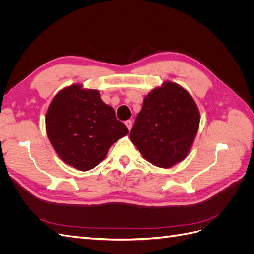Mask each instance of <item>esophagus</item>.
<instances>
[{
    "label": "esophagus",
    "instance_id": "esophagus-1",
    "mask_svg": "<svg viewBox=\"0 0 254 254\" xmlns=\"http://www.w3.org/2000/svg\"><path fill=\"white\" fill-rule=\"evenodd\" d=\"M125 125L127 126V128H128L129 130H131V128H132V121H131V120L125 121Z\"/></svg>",
    "mask_w": 254,
    "mask_h": 254
}]
</instances>
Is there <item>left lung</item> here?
I'll return each mask as SVG.
<instances>
[{
    "label": "left lung",
    "instance_id": "left-lung-1",
    "mask_svg": "<svg viewBox=\"0 0 254 254\" xmlns=\"http://www.w3.org/2000/svg\"><path fill=\"white\" fill-rule=\"evenodd\" d=\"M199 122L191 96L178 84L165 82L144 98L130 139L150 163L171 167L187 157Z\"/></svg>",
    "mask_w": 254,
    "mask_h": 254
}]
</instances>
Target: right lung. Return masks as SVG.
<instances>
[{
    "instance_id": "right-lung-1",
    "label": "right lung",
    "mask_w": 254,
    "mask_h": 254,
    "mask_svg": "<svg viewBox=\"0 0 254 254\" xmlns=\"http://www.w3.org/2000/svg\"><path fill=\"white\" fill-rule=\"evenodd\" d=\"M49 140L65 163L89 171L102 162L113 143L129 133L96 90L80 84L61 90L45 118Z\"/></svg>"
}]
</instances>
